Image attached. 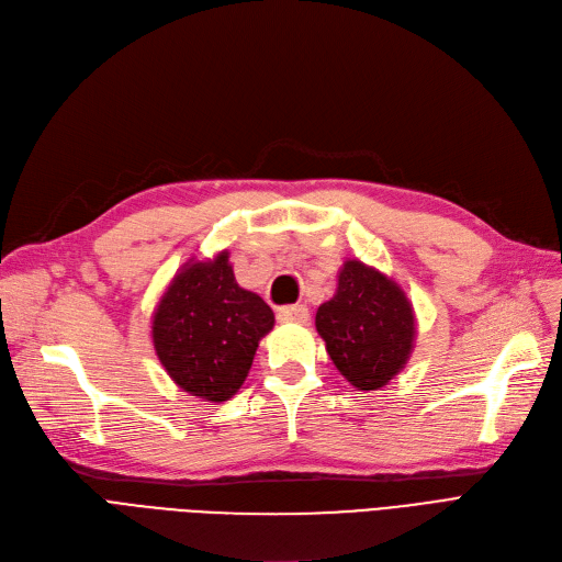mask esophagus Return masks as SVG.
<instances>
[{
    "instance_id": "1",
    "label": "esophagus",
    "mask_w": 562,
    "mask_h": 562,
    "mask_svg": "<svg viewBox=\"0 0 562 562\" xmlns=\"http://www.w3.org/2000/svg\"><path fill=\"white\" fill-rule=\"evenodd\" d=\"M279 323H306L308 321V308L304 304H293V306H283L277 313Z\"/></svg>"
}]
</instances>
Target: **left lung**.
Returning a JSON list of instances; mask_svg holds the SVG:
<instances>
[{"instance_id": "8db88e82", "label": "left lung", "mask_w": 562, "mask_h": 562, "mask_svg": "<svg viewBox=\"0 0 562 562\" xmlns=\"http://www.w3.org/2000/svg\"><path fill=\"white\" fill-rule=\"evenodd\" d=\"M334 367L362 392L385 387L408 364L415 311L401 285L362 260H346L339 285L316 313Z\"/></svg>"}]
</instances>
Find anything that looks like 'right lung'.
I'll return each mask as SVG.
<instances>
[{
	"mask_svg": "<svg viewBox=\"0 0 562 562\" xmlns=\"http://www.w3.org/2000/svg\"><path fill=\"white\" fill-rule=\"evenodd\" d=\"M274 313L262 297L239 288L228 251L191 258L154 311L151 339L175 385L191 396L223 403L249 375Z\"/></svg>",
	"mask_w": 562,
	"mask_h": 562,
	"instance_id": "right-lung-1",
	"label": "right lung"
}]
</instances>
